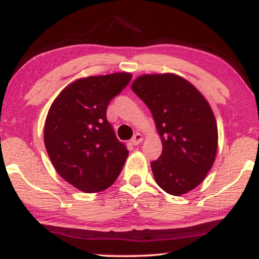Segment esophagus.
<instances>
[{"instance_id": "obj_1", "label": "esophagus", "mask_w": 259, "mask_h": 259, "mask_svg": "<svg viewBox=\"0 0 259 259\" xmlns=\"http://www.w3.org/2000/svg\"><path fill=\"white\" fill-rule=\"evenodd\" d=\"M141 142H142V135H141V134H139V133L135 134V135H134L133 139H132V144L135 145V146H136V145L141 144Z\"/></svg>"}]
</instances>
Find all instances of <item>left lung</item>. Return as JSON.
Wrapping results in <instances>:
<instances>
[{
    "mask_svg": "<svg viewBox=\"0 0 259 259\" xmlns=\"http://www.w3.org/2000/svg\"><path fill=\"white\" fill-rule=\"evenodd\" d=\"M133 91L152 112L163 150L151 162L160 189L180 196L204 180L214 163L218 127L212 108L194 85L175 74H146Z\"/></svg>",
    "mask_w": 259,
    "mask_h": 259,
    "instance_id": "obj_1",
    "label": "left lung"
}]
</instances>
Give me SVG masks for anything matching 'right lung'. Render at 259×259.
I'll list each match as a JSON object with an SVG mask.
<instances>
[{
    "instance_id": "add662e5",
    "label": "right lung",
    "mask_w": 259,
    "mask_h": 259,
    "mask_svg": "<svg viewBox=\"0 0 259 259\" xmlns=\"http://www.w3.org/2000/svg\"><path fill=\"white\" fill-rule=\"evenodd\" d=\"M132 74L89 76L72 82L53 101L44 141L57 173L80 191L100 192L117 180L129 151L107 120V107Z\"/></svg>"
}]
</instances>
